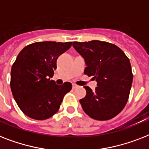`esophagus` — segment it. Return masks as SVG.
Returning a JSON list of instances; mask_svg holds the SVG:
<instances>
[{
    "mask_svg": "<svg viewBox=\"0 0 149 149\" xmlns=\"http://www.w3.org/2000/svg\"><path fill=\"white\" fill-rule=\"evenodd\" d=\"M77 87H78V86H77V84H72V88L73 89H76V88H77Z\"/></svg>",
    "mask_w": 149,
    "mask_h": 149,
    "instance_id": "1",
    "label": "esophagus"
}]
</instances>
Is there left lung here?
Here are the masks:
<instances>
[{"mask_svg": "<svg viewBox=\"0 0 149 149\" xmlns=\"http://www.w3.org/2000/svg\"><path fill=\"white\" fill-rule=\"evenodd\" d=\"M74 49L84 58V74L97 82L95 91L89 86L79 100L84 112L93 119L107 120L117 116L127 104L133 74L129 58L117 45L98 40L74 42Z\"/></svg>", "mask_w": 149, "mask_h": 149, "instance_id": "8db88e82", "label": "left lung"}]
</instances>
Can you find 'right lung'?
<instances>
[{
    "instance_id": "right-lung-1",
    "label": "right lung",
    "mask_w": 149,
    "mask_h": 149,
    "mask_svg": "<svg viewBox=\"0 0 149 149\" xmlns=\"http://www.w3.org/2000/svg\"><path fill=\"white\" fill-rule=\"evenodd\" d=\"M72 42H38L20 52L10 71V89L23 113L36 120H45L58 111L72 84L58 86L53 77L56 60L67 51Z\"/></svg>"
}]
</instances>
